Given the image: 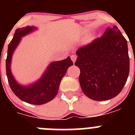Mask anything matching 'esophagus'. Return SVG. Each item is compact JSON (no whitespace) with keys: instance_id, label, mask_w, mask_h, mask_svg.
<instances>
[{"instance_id":"obj_1","label":"esophagus","mask_w":135,"mask_h":135,"mask_svg":"<svg viewBox=\"0 0 135 135\" xmlns=\"http://www.w3.org/2000/svg\"><path fill=\"white\" fill-rule=\"evenodd\" d=\"M71 61H73V63H75V61H76V56L72 55L71 56Z\"/></svg>"}]
</instances>
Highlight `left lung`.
Wrapping results in <instances>:
<instances>
[{
  "label": "left lung",
  "instance_id": "obj_1",
  "mask_svg": "<svg viewBox=\"0 0 135 135\" xmlns=\"http://www.w3.org/2000/svg\"><path fill=\"white\" fill-rule=\"evenodd\" d=\"M75 65L84 95L95 101L111 99L120 93L128 78L130 60L127 40L114 26L99 38L76 51Z\"/></svg>",
  "mask_w": 135,
  "mask_h": 135
}]
</instances>
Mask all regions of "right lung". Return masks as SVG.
<instances>
[{
    "label": "right lung",
    "instance_id": "add662e5",
    "mask_svg": "<svg viewBox=\"0 0 135 135\" xmlns=\"http://www.w3.org/2000/svg\"><path fill=\"white\" fill-rule=\"evenodd\" d=\"M37 30L36 27L27 26L17 28L8 46L6 59V72L12 91L21 101L33 105H42L55 98L59 90L62 78L69 67L73 65L70 57L58 61H53L38 80L28 85H21L16 81L11 70L12 56L21 40V38Z\"/></svg>",
    "mask_w": 135,
    "mask_h": 135
}]
</instances>
